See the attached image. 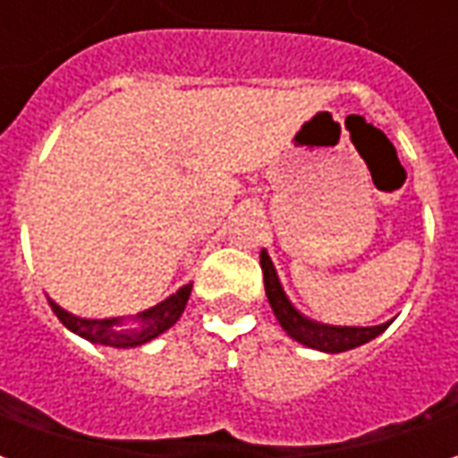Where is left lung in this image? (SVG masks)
Listing matches in <instances>:
<instances>
[{"mask_svg": "<svg viewBox=\"0 0 458 458\" xmlns=\"http://www.w3.org/2000/svg\"><path fill=\"white\" fill-rule=\"evenodd\" d=\"M259 267L265 275V294H267L269 307L275 311L279 327L287 331L289 338H294L297 344L307 345V348H314L321 353H345V351H353L358 345L373 341L393 324V318L385 324H377V327H334V324L317 321V318L301 314L292 304V299L287 297V292L279 282L275 262L265 248L259 252Z\"/></svg>", "mask_w": 458, "mask_h": 458, "instance_id": "obj_1", "label": "left lung"}]
</instances>
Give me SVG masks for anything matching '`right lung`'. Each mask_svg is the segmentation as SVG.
Segmentation results:
<instances>
[{"label": "right lung", "instance_id": "obj_1", "mask_svg": "<svg viewBox=\"0 0 458 458\" xmlns=\"http://www.w3.org/2000/svg\"><path fill=\"white\" fill-rule=\"evenodd\" d=\"M193 282L176 289L171 297L159 301L157 307H149L134 314V317H113V318H83L75 317L71 311H65L61 304H55L54 299H48V307L54 309L58 321L68 331H73L75 336L85 338L95 345H107V348H137L159 338L166 334L183 314L186 301L191 297Z\"/></svg>", "mask_w": 458, "mask_h": 458}]
</instances>
